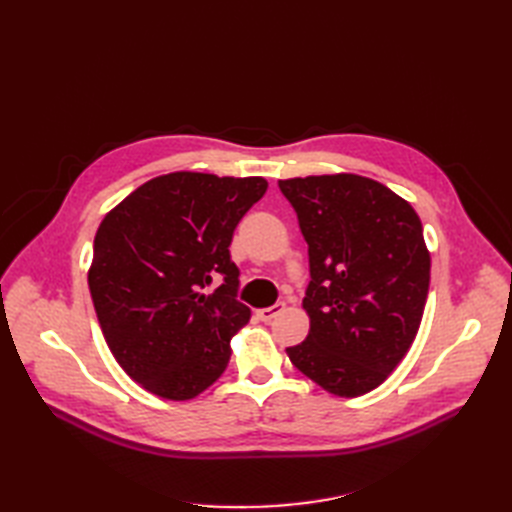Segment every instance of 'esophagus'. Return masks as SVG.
I'll return each instance as SVG.
<instances>
[{
  "instance_id": "34e87169",
  "label": "esophagus",
  "mask_w": 512,
  "mask_h": 512,
  "mask_svg": "<svg viewBox=\"0 0 512 512\" xmlns=\"http://www.w3.org/2000/svg\"><path fill=\"white\" fill-rule=\"evenodd\" d=\"M284 303H275L271 307H262V309H256V316L262 320V322H271L277 314L284 312Z\"/></svg>"
}]
</instances>
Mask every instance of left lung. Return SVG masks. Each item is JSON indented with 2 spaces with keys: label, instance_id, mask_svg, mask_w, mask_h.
Here are the masks:
<instances>
[{
  "label": "left lung",
  "instance_id": "1",
  "mask_svg": "<svg viewBox=\"0 0 512 512\" xmlns=\"http://www.w3.org/2000/svg\"><path fill=\"white\" fill-rule=\"evenodd\" d=\"M307 241L303 307L309 333L286 348L292 365L324 391H374L421 327L431 258L416 211L386 185L359 175L277 183Z\"/></svg>",
  "mask_w": 512,
  "mask_h": 512
}]
</instances>
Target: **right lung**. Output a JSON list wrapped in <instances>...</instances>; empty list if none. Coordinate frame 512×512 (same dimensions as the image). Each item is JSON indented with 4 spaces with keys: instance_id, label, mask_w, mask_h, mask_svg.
Wrapping results in <instances>:
<instances>
[{
    "instance_id": "obj_1",
    "label": "right lung",
    "mask_w": 512,
    "mask_h": 512,
    "mask_svg": "<svg viewBox=\"0 0 512 512\" xmlns=\"http://www.w3.org/2000/svg\"><path fill=\"white\" fill-rule=\"evenodd\" d=\"M265 192L262 177L170 173L102 220L91 299L117 363L149 393L185 401L224 374L230 337L250 320L228 247Z\"/></svg>"
}]
</instances>
